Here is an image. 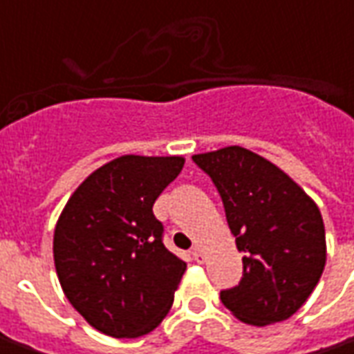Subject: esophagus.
I'll return each mask as SVG.
<instances>
[{"instance_id": "1", "label": "esophagus", "mask_w": 354, "mask_h": 354, "mask_svg": "<svg viewBox=\"0 0 354 354\" xmlns=\"http://www.w3.org/2000/svg\"><path fill=\"white\" fill-rule=\"evenodd\" d=\"M192 256H193V260L199 261V263H203V261H205V252H203V248H201L199 245L193 246V248H192Z\"/></svg>"}]
</instances>
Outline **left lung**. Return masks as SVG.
Wrapping results in <instances>:
<instances>
[{
    "label": "left lung",
    "instance_id": "1",
    "mask_svg": "<svg viewBox=\"0 0 354 354\" xmlns=\"http://www.w3.org/2000/svg\"><path fill=\"white\" fill-rule=\"evenodd\" d=\"M212 178L243 256L239 286L222 304L239 320L267 326L307 301L326 266V233L317 203L266 157L241 146L193 155Z\"/></svg>",
    "mask_w": 354,
    "mask_h": 354
}]
</instances>
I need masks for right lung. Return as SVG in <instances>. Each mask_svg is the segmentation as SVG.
<instances>
[{
    "instance_id": "1",
    "label": "right lung",
    "mask_w": 354,
    "mask_h": 354,
    "mask_svg": "<svg viewBox=\"0 0 354 354\" xmlns=\"http://www.w3.org/2000/svg\"><path fill=\"white\" fill-rule=\"evenodd\" d=\"M180 155H121L88 174L58 218L53 254L68 301L111 337L161 324L185 261L162 245L153 203L180 174Z\"/></svg>"
}]
</instances>
